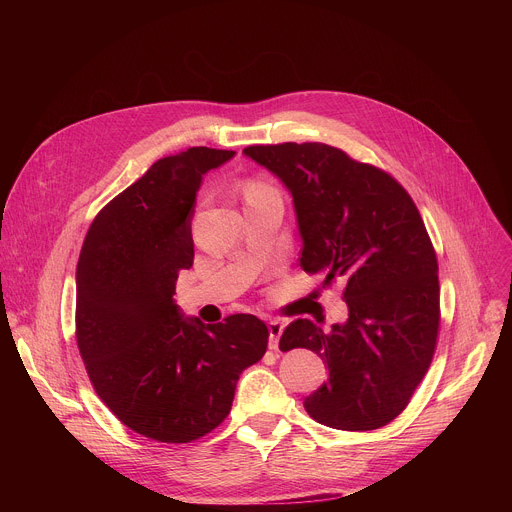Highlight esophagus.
<instances>
[{
  "instance_id": "obj_1",
  "label": "esophagus",
  "mask_w": 512,
  "mask_h": 512,
  "mask_svg": "<svg viewBox=\"0 0 512 512\" xmlns=\"http://www.w3.org/2000/svg\"><path fill=\"white\" fill-rule=\"evenodd\" d=\"M283 328H285V324L281 322V320H269V324H267V330H269V348H277V344H279V338H281V334H283Z\"/></svg>"
}]
</instances>
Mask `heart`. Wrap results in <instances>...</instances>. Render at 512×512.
<instances>
[{
  "label": "heart",
  "mask_w": 512,
  "mask_h": 512,
  "mask_svg": "<svg viewBox=\"0 0 512 512\" xmlns=\"http://www.w3.org/2000/svg\"><path fill=\"white\" fill-rule=\"evenodd\" d=\"M265 194H277L271 186L263 184V182H249L245 186V200H253V198H259V196H265Z\"/></svg>",
  "instance_id": "b5f03b06"
}]
</instances>
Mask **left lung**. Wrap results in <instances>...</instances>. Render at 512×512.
<instances>
[{
	"label": "left lung",
	"instance_id": "left-lung-1",
	"mask_svg": "<svg viewBox=\"0 0 512 512\" xmlns=\"http://www.w3.org/2000/svg\"><path fill=\"white\" fill-rule=\"evenodd\" d=\"M243 154L294 198L302 269L322 273L324 287L346 281V322L324 330L300 318L279 340L328 364L306 411L344 431L391 423L427 373L440 328L437 259L417 206L387 172L326 143L249 145Z\"/></svg>",
	"mask_w": 512,
	"mask_h": 512
}]
</instances>
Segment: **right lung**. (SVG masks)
Listing matches in <instances>:
<instances>
[{"mask_svg":"<svg viewBox=\"0 0 512 512\" xmlns=\"http://www.w3.org/2000/svg\"><path fill=\"white\" fill-rule=\"evenodd\" d=\"M235 152L190 148L158 160L115 196L77 265V342L103 403L135 433L188 444L229 415L239 375L269 330L251 314L202 324L174 300L194 261L192 216L206 172Z\"/></svg>","mask_w":512,"mask_h":512,"instance_id":"1","label":"right lung"}]
</instances>
